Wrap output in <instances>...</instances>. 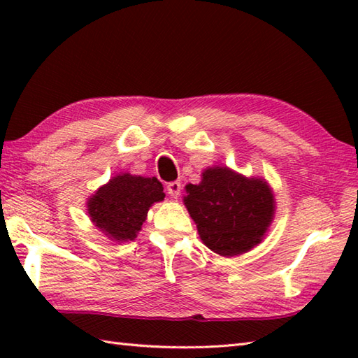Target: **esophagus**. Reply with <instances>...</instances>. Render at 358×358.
I'll return each mask as SVG.
<instances>
[{"label":"esophagus","instance_id":"34e87169","mask_svg":"<svg viewBox=\"0 0 358 358\" xmlns=\"http://www.w3.org/2000/svg\"><path fill=\"white\" fill-rule=\"evenodd\" d=\"M167 194H169L172 199H178L180 196V192H181V185L180 181H172V183L167 185Z\"/></svg>","mask_w":358,"mask_h":358}]
</instances>
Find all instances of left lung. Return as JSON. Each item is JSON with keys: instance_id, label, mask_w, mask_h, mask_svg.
<instances>
[{"instance_id": "8db88e82", "label": "left lung", "mask_w": 358, "mask_h": 358, "mask_svg": "<svg viewBox=\"0 0 358 358\" xmlns=\"http://www.w3.org/2000/svg\"><path fill=\"white\" fill-rule=\"evenodd\" d=\"M183 203L212 252L235 257L260 245L275 218V196L262 177L227 166L206 167L199 185H186Z\"/></svg>"}]
</instances>
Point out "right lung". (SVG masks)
<instances>
[{
	"instance_id": "right-lung-1",
	"label": "right lung",
	"mask_w": 358,
	"mask_h": 358,
	"mask_svg": "<svg viewBox=\"0 0 358 358\" xmlns=\"http://www.w3.org/2000/svg\"><path fill=\"white\" fill-rule=\"evenodd\" d=\"M164 200L155 177L121 172L87 199V215L98 231L113 243L132 241L146 222L152 204Z\"/></svg>"
}]
</instances>
